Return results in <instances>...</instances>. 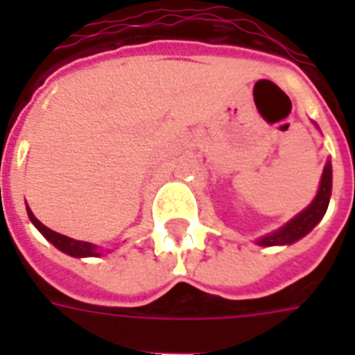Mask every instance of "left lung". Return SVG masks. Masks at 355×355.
Segmentation results:
<instances>
[{"label": "left lung", "mask_w": 355, "mask_h": 355, "mask_svg": "<svg viewBox=\"0 0 355 355\" xmlns=\"http://www.w3.org/2000/svg\"><path fill=\"white\" fill-rule=\"evenodd\" d=\"M331 186H333V169H331V162H327L325 167H323V175H321L320 190L315 193L312 203L304 211H300L295 218H291L289 223L282 226L279 230L257 239V243L262 247L291 245L300 238H304L306 234L312 232L313 226L320 223L323 215H325V211L329 207V200H331Z\"/></svg>", "instance_id": "obj_1"}]
</instances>
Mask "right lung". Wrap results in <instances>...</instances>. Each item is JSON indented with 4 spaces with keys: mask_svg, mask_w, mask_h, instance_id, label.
Segmentation results:
<instances>
[{
    "mask_svg": "<svg viewBox=\"0 0 355 355\" xmlns=\"http://www.w3.org/2000/svg\"><path fill=\"white\" fill-rule=\"evenodd\" d=\"M26 211H28V216H30V220H32V224H34L37 230L42 232L43 238L57 247L58 251L70 254V257H76V259H83V257H101V251H98V247L96 245L87 243V241H78V239L68 238V236H62V234H57V232H53L51 228H47L45 224L40 223V220L34 216V213L30 211L28 205H26Z\"/></svg>",
    "mask_w": 355,
    "mask_h": 355,
    "instance_id": "add662e5",
    "label": "right lung"
}]
</instances>
